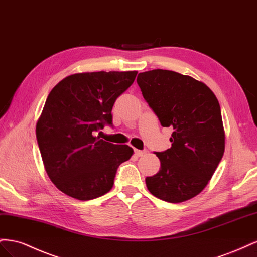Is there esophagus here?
<instances>
[{"mask_svg":"<svg viewBox=\"0 0 257 257\" xmlns=\"http://www.w3.org/2000/svg\"><path fill=\"white\" fill-rule=\"evenodd\" d=\"M146 152H147L146 150H135V154L137 155V157H143V155H144Z\"/></svg>","mask_w":257,"mask_h":257,"instance_id":"1","label":"esophagus"}]
</instances>
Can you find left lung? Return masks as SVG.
Returning <instances> with one entry per match:
<instances>
[{
    "label": "left lung",
    "mask_w": 257,
    "mask_h": 257,
    "mask_svg": "<svg viewBox=\"0 0 257 257\" xmlns=\"http://www.w3.org/2000/svg\"><path fill=\"white\" fill-rule=\"evenodd\" d=\"M137 83L163 127H172V147L154 152L158 174L146 178L152 195L182 203L205 189L221 162L225 134L219 100L207 85L166 69L139 73Z\"/></svg>",
    "instance_id": "1"
}]
</instances>
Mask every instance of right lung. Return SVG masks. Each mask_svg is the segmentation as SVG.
Segmentation results:
<instances>
[{
    "instance_id": "add662e5",
    "label": "right lung",
    "mask_w": 257,
    "mask_h": 257,
    "mask_svg": "<svg viewBox=\"0 0 257 257\" xmlns=\"http://www.w3.org/2000/svg\"><path fill=\"white\" fill-rule=\"evenodd\" d=\"M133 72L74 74L61 80L46 99L36 138L50 180L66 195L90 200L108 193L116 169L133 149L94 136L112 125V106L134 82Z\"/></svg>"
}]
</instances>
